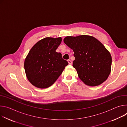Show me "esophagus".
Returning a JSON list of instances; mask_svg holds the SVG:
<instances>
[{
    "label": "esophagus",
    "mask_w": 127,
    "mask_h": 127,
    "mask_svg": "<svg viewBox=\"0 0 127 127\" xmlns=\"http://www.w3.org/2000/svg\"><path fill=\"white\" fill-rule=\"evenodd\" d=\"M67 62H68V63L69 64H72V62H71V61H70L69 60H67Z\"/></svg>",
    "instance_id": "obj_1"
}]
</instances>
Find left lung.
Here are the masks:
<instances>
[{
  "label": "left lung",
  "instance_id": "obj_1",
  "mask_svg": "<svg viewBox=\"0 0 127 127\" xmlns=\"http://www.w3.org/2000/svg\"><path fill=\"white\" fill-rule=\"evenodd\" d=\"M64 42L73 50L75 60L73 66L86 85H99L107 79L111 71V56L99 41L83 35L67 36Z\"/></svg>",
  "mask_w": 127,
  "mask_h": 127
}]
</instances>
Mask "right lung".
Wrapping results in <instances>:
<instances>
[{"instance_id":"1","label":"right lung","mask_w":127,"mask_h":127,"mask_svg":"<svg viewBox=\"0 0 127 127\" xmlns=\"http://www.w3.org/2000/svg\"><path fill=\"white\" fill-rule=\"evenodd\" d=\"M62 40L61 37L41 39L28 54L24 68L27 79L34 86L42 89L50 87L68 64L62 54L55 51Z\"/></svg>"}]
</instances>
